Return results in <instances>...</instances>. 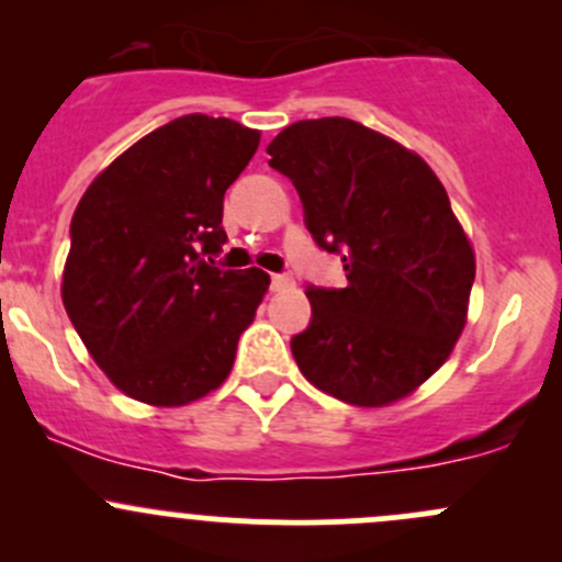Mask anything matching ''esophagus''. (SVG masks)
<instances>
[{
  "label": "esophagus",
  "mask_w": 562,
  "mask_h": 562,
  "mask_svg": "<svg viewBox=\"0 0 562 562\" xmlns=\"http://www.w3.org/2000/svg\"><path fill=\"white\" fill-rule=\"evenodd\" d=\"M293 288V280L288 274H271V291H288Z\"/></svg>",
  "instance_id": "obj_1"
}]
</instances>
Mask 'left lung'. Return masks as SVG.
<instances>
[{
    "label": "left lung",
    "mask_w": 562,
    "mask_h": 562,
    "mask_svg": "<svg viewBox=\"0 0 562 562\" xmlns=\"http://www.w3.org/2000/svg\"><path fill=\"white\" fill-rule=\"evenodd\" d=\"M266 151L348 271V288H307L313 321L291 339L302 375L359 407L413 394L454 350L475 280L446 187L416 151L342 116L291 124Z\"/></svg>",
    "instance_id": "obj_1"
}]
</instances>
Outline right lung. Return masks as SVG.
Here are the masks:
<instances>
[{"mask_svg": "<svg viewBox=\"0 0 562 562\" xmlns=\"http://www.w3.org/2000/svg\"><path fill=\"white\" fill-rule=\"evenodd\" d=\"M258 144L234 119L187 113L135 140L78 201L61 302L122 394L181 407L231 375L271 280L203 255L225 245V190Z\"/></svg>", "mask_w": 562, "mask_h": 562, "instance_id": "obj_1", "label": "right lung"}]
</instances>
